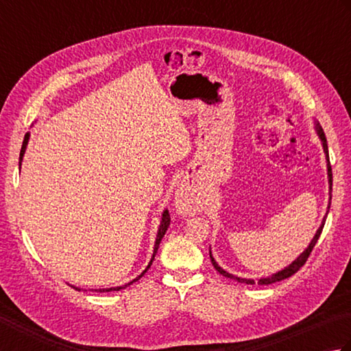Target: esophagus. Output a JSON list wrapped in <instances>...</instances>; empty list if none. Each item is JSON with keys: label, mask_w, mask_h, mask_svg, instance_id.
<instances>
[{"label": "esophagus", "mask_w": 351, "mask_h": 351, "mask_svg": "<svg viewBox=\"0 0 351 351\" xmlns=\"http://www.w3.org/2000/svg\"><path fill=\"white\" fill-rule=\"evenodd\" d=\"M199 196L196 195L193 189H190L189 186H181L176 190L175 193V204L176 208L180 210L181 213L186 215H193L197 207H199Z\"/></svg>", "instance_id": "1"}]
</instances>
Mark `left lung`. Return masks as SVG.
Wrapping results in <instances>:
<instances>
[{
	"mask_svg": "<svg viewBox=\"0 0 351 351\" xmlns=\"http://www.w3.org/2000/svg\"><path fill=\"white\" fill-rule=\"evenodd\" d=\"M315 129H316L317 136H319V139H321L322 147H324V154H326V158H327V175H328V186H330V192H331V186H333V176H331V165H330V158H328L327 138H326V133H324V130H322V127L319 125V123H316V127H315ZM330 202H331V195H330ZM330 202H328V208H330ZM327 213H328V210H327ZM324 224H326V218L322 219V224H321V227H319V228H317V232H316V234L313 237V239H311V242L308 244V247L305 248V250H304L301 254H299V256H298L295 261H293V263H291L289 267H285L284 270L278 271V273H275V275H271V276H269V278H261L259 281H258V284H259V285H269V284L278 282V281H282V279H287V278H290L291 275H295V273H296L299 269H301V267L305 264V261L308 259L311 250H313V247L316 245L317 239H319V237H321L322 228H324ZM210 259H212V264H213L215 269L218 270L222 276L230 278V279H234V281H238V282H244V284H250V285H253V284H254V279H245V278L233 276L232 273H228V271H226L224 269H221V267H219L218 264H216L215 258L212 256V252H210Z\"/></svg>",
	"mask_w": 351,
	"mask_h": 351,
	"instance_id": "obj_1",
	"label": "left lung"
}]
</instances>
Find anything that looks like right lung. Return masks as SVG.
I'll return each mask as SVG.
<instances>
[{"instance_id":"1","label":"right lung","mask_w":351,"mask_h":351,"mask_svg":"<svg viewBox=\"0 0 351 351\" xmlns=\"http://www.w3.org/2000/svg\"><path fill=\"white\" fill-rule=\"evenodd\" d=\"M29 136H30L29 133H25V136H24V141H23V145H21V152H20V169H21V161H23V156H24L25 147H27V143H29ZM169 226H170V215H169V210H164V212H162V218H161V224H159V228H158V234H156V241H155L154 256H152V259H150L149 265L145 267V270L141 273V275H139L138 278L133 279L132 282L125 284V285H123V287H112V289H98V290H95V291H99V293H104V291H118V290H121V289H125L127 285H130V284H133V282H136L138 279H141V278L144 276V273L150 269L152 263H154V259H155V254H156V252H158V247H159V242H161V239L164 238V234H165V232H167ZM75 289H76V287H75ZM76 290H81V289H76Z\"/></svg>"}]
</instances>
